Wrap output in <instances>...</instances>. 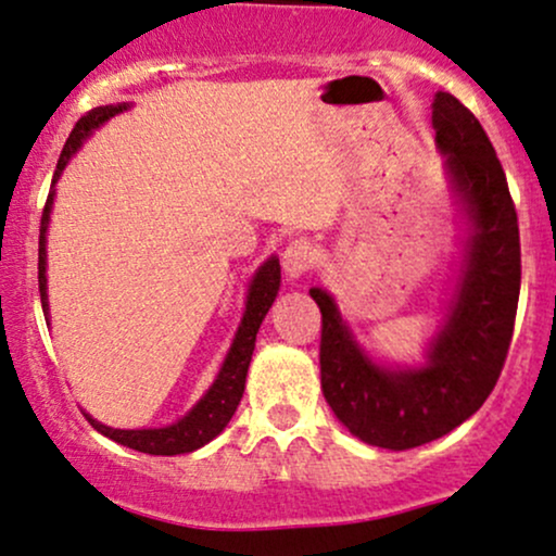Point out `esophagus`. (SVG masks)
Instances as JSON below:
<instances>
[{"label":"esophagus","instance_id":"34e87169","mask_svg":"<svg viewBox=\"0 0 556 556\" xmlns=\"http://www.w3.org/2000/svg\"><path fill=\"white\" fill-rule=\"evenodd\" d=\"M282 266H285L287 277L300 279L303 274H307L313 266H316V245L305 238L292 240V243L287 245L282 253Z\"/></svg>","mask_w":556,"mask_h":556}]
</instances>
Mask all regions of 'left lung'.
Returning <instances> with one entry per match:
<instances>
[{
	"label": "left lung",
	"instance_id": "obj_1",
	"mask_svg": "<svg viewBox=\"0 0 556 556\" xmlns=\"http://www.w3.org/2000/svg\"><path fill=\"white\" fill-rule=\"evenodd\" d=\"M432 126L469 232L456 290L425 363H376L357 344L329 292L311 290L324 324V396L354 438L388 451L432 443L484 404L503 372L520 295L518 214L490 137L451 92L434 96Z\"/></svg>",
	"mask_w": 556,
	"mask_h": 556
}]
</instances>
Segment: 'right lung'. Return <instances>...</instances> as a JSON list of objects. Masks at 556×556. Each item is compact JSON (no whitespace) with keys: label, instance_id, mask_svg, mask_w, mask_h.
Wrapping results in <instances>:
<instances>
[{"label":"right lung","instance_id":"obj_1","mask_svg":"<svg viewBox=\"0 0 556 556\" xmlns=\"http://www.w3.org/2000/svg\"><path fill=\"white\" fill-rule=\"evenodd\" d=\"M129 109V103L118 105H100V109H92L79 118L75 129H72L70 139H66L62 155H59L56 173H53V184H56L62 170L66 168L75 152L83 147V142L90 137L98 126H103L109 118L116 116ZM53 197H56V189L51 186L49 199H46L43 217H41V238H38V290H41V305L46 324H49V287H46V230H49L51 219V206ZM279 279H282V269H279V258L271 256L266 258L264 264L258 266V271L253 274L249 285V295H245V311L243 318H240V326L236 331V339H232L230 350L225 354V363L219 367L217 378L210 386V391L204 393L197 404L191 406V412L186 417H180L178 422L168 427H147V430H113L109 425H100L98 419H92L90 414H85L87 422L100 434L111 438L113 443L131 447V451L150 453V456H180V453H191L197 447L210 443V440L217 438L219 432L225 430L227 422L236 414L240 399H243L245 391V376H249L251 354L253 346H256V333L261 329V320L266 318L269 307L279 292Z\"/></svg>","mask_w":556,"mask_h":556}]
</instances>
